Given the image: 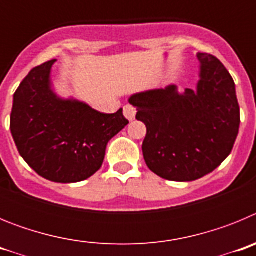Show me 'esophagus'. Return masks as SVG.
I'll return each instance as SVG.
<instances>
[{
  "mask_svg": "<svg viewBox=\"0 0 256 256\" xmlns=\"http://www.w3.org/2000/svg\"><path fill=\"white\" fill-rule=\"evenodd\" d=\"M136 112H137V110H136V108H133L132 105H126L124 106V116L128 119L130 122L134 120L136 118Z\"/></svg>",
  "mask_w": 256,
  "mask_h": 256,
  "instance_id": "34e87169",
  "label": "esophagus"
}]
</instances>
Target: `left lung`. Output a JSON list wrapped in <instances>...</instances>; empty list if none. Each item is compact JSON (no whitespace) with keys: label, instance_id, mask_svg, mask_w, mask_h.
Segmentation results:
<instances>
[{"label":"left lung","instance_id":"1","mask_svg":"<svg viewBox=\"0 0 256 256\" xmlns=\"http://www.w3.org/2000/svg\"><path fill=\"white\" fill-rule=\"evenodd\" d=\"M196 91L177 86L132 94L136 119L146 126L144 159L151 172L168 180L204 177L227 159L240 128L234 82L212 55L198 54Z\"/></svg>","mask_w":256,"mask_h":256}]
</instances>
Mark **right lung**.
I'll list each match as a JSON object with an SVG mask.
<instances>
[{"instance_id": "obj_1", "label": "right lung", "mask_w": 256, "mask_h": 256, "mask_svg": "<svg viewBox=\"0 0 256 256\" xmlns=\"http://www.w3.org/2000/svg\"><path fill=\"white\" fill-rule=\"evenodd\" d=\"M56 60L36 66L14 94L10 130L18 151L40 177L76 183L102 165L108 141L128 124L123 108L104 114L52 90Z\"/></svg>"}]
</instances>
